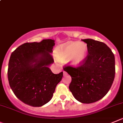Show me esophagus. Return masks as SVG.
I'll list each match as a JSON object with an SVG mask.
<instances>
[{
    "label": "esophagus",
    "instance_id": "34e87169",
    "mask_svg": "<svg viewBox=\"0 0 123 123\" xmlns=\"http://www.w3.org/2000/svg\"><path fill=\"white\" fill-rule=\"evenodd\" d=\"M63 75H67V72L66 71H63Z\"/></svg>",
    "mask_w": 123,
    "mask_h": 123
}]
</instances>
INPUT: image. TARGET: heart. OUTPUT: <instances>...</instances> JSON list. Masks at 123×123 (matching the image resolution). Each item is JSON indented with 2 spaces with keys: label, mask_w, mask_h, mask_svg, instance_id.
Here are the masks:
<instances>
[{
  "label": "heart",
  "mask_w": 123,
  "mask_h": 123,
  "mask_svg": "<svg viewBox=\"0 0 123 123\" xmlns=\"http://www.w3.org/2000/svg\"><path fill=\"white\" fill-rule=\"evenodd\" d=\"M87 54V45L83 42H68L60 45L55 51L57 58L60 61H68L70 65H81Z\"/></svg>",
  "instance_id": "obj_1"
}]
</instances>
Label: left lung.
<instances>
[{
	"instance_id": "8db88e82",
	"label": "left lung",
	"mask_w": 123,
	"mask_h": 123,
	"mask_svg": "<svg viewBox=\"0 0 123 123\" xmlns=\"http://www.w3.org/2000/svg\"><path fill=\"white\" fill-rule=\"evenodd\" d=\"M87 44V55L77 67L65 66L71 75L69 86L75 98L82 103H92L103 98L112 86L115 74V57L103 42L82 40Z\"/></svg>"
}]
</instances>
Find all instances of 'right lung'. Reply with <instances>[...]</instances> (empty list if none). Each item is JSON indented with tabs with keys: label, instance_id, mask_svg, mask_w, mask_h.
I'll use <instances>...</instances> for the list:
<instances>
[{
	"label": "right lung",
	"instance_id": "1",
	"mask_svg": "<svg viewBox=\"0 0 123 123\" xmlns=\"http://www.w3.org/2000/svg\"><path fill=\"white\" fill-rule=\"evenodd\" d=\"M54 40L25 43L12 52L8 69L9 84L15 95L24 103L40 107L51 100L63 72H52L48 66L54 63L51 54Z\"/></svg>",
	"mask_w": 123,
	"mask_h": 123
}]
</instances>
